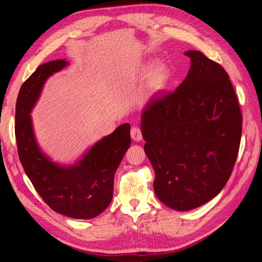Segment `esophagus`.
I'll return each instance as SVG.
<instances>
[{"label":"esophagus","mask_w":262,"mask_h":262,"mask_svg":"<svg viewBox=\"0 0 262 262\" xmlns=\"http://www.w3.org/2000/svg\"><path fill=\"white\" fill-rule=\"evenodd\" d=\"M130 133H131V138L133 141L140 142L142 140V132L139 128H136V126H134V128L131 129Z\"/></svg>","instance_id":"1"}]
</instances>
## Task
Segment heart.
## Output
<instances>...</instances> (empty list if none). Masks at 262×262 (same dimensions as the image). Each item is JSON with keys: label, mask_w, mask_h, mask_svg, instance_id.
<instances>
[{"label": "heart", "mask_w": 262, "mask_h": 262, "mask_svg": "<svg viewBox=\"0 0 262 262\" xmlns=\"http://www.w3.org/2000/svg\"><path fill=\"white\" fill-rule=\"evenodd\" d=\"M146 69V67H144ZM169 68L162 61H156L147 70L143 82L144 95H155L161 93L169 80Z\"/></svg>", "instance_id": "obj_1"}]
</instances>
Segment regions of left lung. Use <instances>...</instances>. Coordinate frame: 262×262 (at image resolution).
<instances>
[{
    "instance_id": "8db88e82",
    "label": "left lung",
    "mask_w": 262,
    "mask_h": 262,
    "mask_svg": "<svg viewBox=\"0 0 262 262\" xmlns=\"http://www.w3.org/2000/svg\"><path fill=\"white\" fill-rule=\"evenodd\" d=\"M189 72L177 90L158 93L142 109L144 150L158 200L176 211L199 208L231 177L242 137L234 87L219 63L189 50Z\"/></svg>"
}]
</instances>
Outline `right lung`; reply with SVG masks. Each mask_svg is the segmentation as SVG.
Here are the masks:
<instances>
[{
    "label": "right lung",
    "instance_id": "add662e5",
    "mask_svg": "<svg viewBox=\"0 0 262 262\" xmlns=\"http://www.w3.org/2000/svg\"><path fill=\"white\" fill-rule=\"evenodd\" d=\"M69 64L66 59L43 63L21 85L16 101L15 136L24 170L43 201L63 215L89 220L104 212L113 200L115 173L131 144L130 124L119 125L73 164L53 162L38 144L30 114L47 80Z\"/></svg>",
    "mask_w": 262,
    "mask_h": 262
}]
</instances>
